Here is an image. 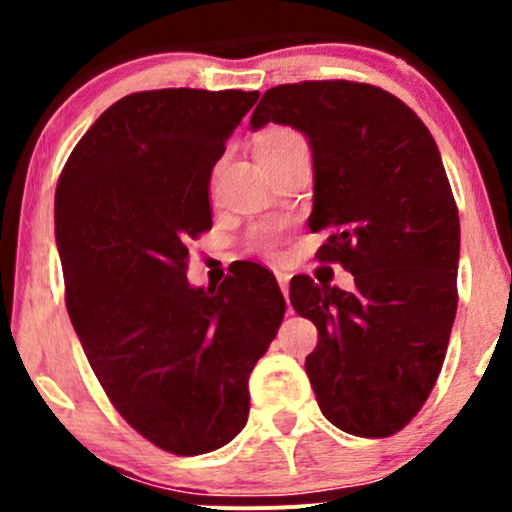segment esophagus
<instances>
[{
	"mask_svg": "<svg viewBox=\"0 0 512 512\" xmlns=\"http://www.w3.org/2000/svg\"><path fill=\"white\" fill-rule=\"evenodd\" d=\"M289 279H291V276L286 274V272H276V281H279L281 293H284L286 298H289Z\"/></svg>",
	"mask_w": 512,
	"mask_h": 512,
	"instance_id": "34e87169",
	"label": "esophagus"
}]
</instances>
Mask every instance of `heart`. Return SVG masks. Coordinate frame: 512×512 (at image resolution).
I'll list each match as a JSON object with an SVG mask.
<instances>
[{
	"instance_id": "heart-1",
	"label": "heart",
	"mask_w": 512,
	"mask_h": 512,
	"mask_svg": "<svg viewBox=\"0 0 512 512\" xmlns=\"http://www.w3.org/2000/svg\"><path fill=\"white\" fill-rule=\"evenodd\" d=\"M296 142H303V139L298 137V134L289 132V129H272L269 134H264L260 146H257V154L281 149V146H289V144H296ZM274 245H276V236H274L272 228H260V231L252 233V248L272 252Z\"/></svg>"
}]
</instances>
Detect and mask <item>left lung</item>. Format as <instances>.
<instances>
[{
    "label": "left lung",
    "mask_w": 512,
    "mask_h": 512,
    "mask_svg": "<svg viewBox=\"0 0 512 512\" xmlns=\"http://www.w3.org/2000/svg\"><path fill=\"white\" fill-rule=\"evenodd\" d=\"M308 137L317 250L354 274V291L291 281V303L315 322L305 358L327 421L385 438L424 407L457 313L460 216L438 146L407 103L370 84L301 81L269 88L250 117Z\"/></svg>",
    "instance_id": "1"
}]
</instances>
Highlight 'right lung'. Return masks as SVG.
I'll return each mask as SVG.
<instances>
[{
  "label": "right lung",
  "instance_id": "1",
  "mask_svg": "<svg viewBox=\"0 0 512 512\" xmlns=\"http://www.w3.org/2000/svg\"><path fill=\"white\" fill-rule=\"evenodd\" d=\"M257 91L161 88L110 105L55 195L67 310L105 395L134 431L204 455L248 424V378L284 320L279 284L245 264L187 284V240L211 228L209 180Z\"/></svg>",
  "mask_w": 512,
  "mask_h": 512
}]
</instances>
